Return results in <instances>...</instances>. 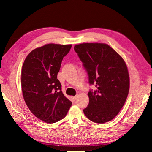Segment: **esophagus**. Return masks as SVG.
Here are the masks:
<instances>
[{"label":"esophagus","mask_w":152,"mask_h":152,"mask_svg":"<svg viewBox=\"0 0 152 152\" xmlns=\"http://www.w3.org/2000/svg\"><path fill=\"white\" fill-rule=\"evenodd\" d=\"M76 99H77V95H76V96H74V97H73V100L75 101V100H76Z\"/></svg>","instance_id":"1"}]
</instances>
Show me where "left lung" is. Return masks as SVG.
Here are the masks:
<instances>
[{"label":"left lung","mask_w":152,"mask_h":152,"mask_svg":"<svg viewBox=\"0 0 152 152\" xmlns=\"http://www.w3.org/2000/svg\"><path fill=\"white\" fill-rule=\"evenodd\" d=\"M74 50L88 76L89 103L83 110L86 116L96 123L113 119L123 107L129 89L126 63L115 50L105 44L84 43Z\"/></svg>","instance_id":"obj_1"}]
</instances>
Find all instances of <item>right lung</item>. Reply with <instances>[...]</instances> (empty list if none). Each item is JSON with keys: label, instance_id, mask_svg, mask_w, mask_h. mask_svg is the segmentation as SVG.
<instances>
[{"label": "right lung", "instance_id": "add662e5", "mask_svg": "<svg viewBox=\"0 0 152 152\" xmlns=\"http://www.w3.org/2000/svg\"><path fill=\"white\" fill-rule=\"evenodd\" d=\"M71 45L49 44L31 51L23 65V98L35 116L47 123L65 118L72 105L61 92L57 79L63 58Z\"/></svg>", "mask_w": 152, "mask_h": 152}]
</instances>
